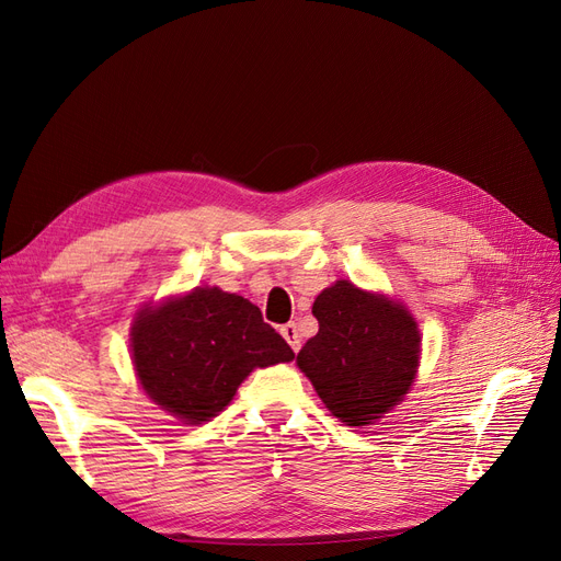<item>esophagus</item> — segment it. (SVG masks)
<instances>
[{
    "instance_id": "34e87169",
    "label": "esophagus",
    "mask_w": 561,
    "mask_h": 561,
    "mask_svg": "<svg viewBox=\"0 0 561 561\" xmlns=\"http://www.w3.org/2000/svg\"><path fill=\"white\" fill-rule=\"evenodd\" d=\"M280 334L285 336V342L293 346V351H295V353L301 348V339H299L297 322H287V325H283V328H280Z\"/></svg>"
}]
</instances>
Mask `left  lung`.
<instances>
[{
    "instance_id": "1",
    "label": "left lung",
    "mask_w": 561,
    "mask_h": 561,
    "mask_svg": "<svg viewBox=\"0 0 561 561\" xmlns=\"http://www.w3.org/2000/svg\"><path fill=\"white\" fill-rule=\"evenodd\" d=\"M318 334L297 365L346 426H369L407 396L419 369L421 334L400 301L336 280L313 301Z\"/></svg>"
}]
</instances>
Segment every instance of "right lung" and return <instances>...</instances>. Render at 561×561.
<instances>
[{
    "label": "right lung",
    "mask_w": 561,
    "mask_h": 561,
    "mask_svg": "<svg viewBox=\"0 0 561 561\" xmlns=\"http://www.w3.org/2000/svg\"><path fill=\"white\" fill-rule=\"evenodd\" d=\"M130 353L149 400L194 426L222 412L254 367L295 358L252 301L210 285L140 309Z\"/></svg>",
    "instance_id": "right-lung-1"
}]
</instances>
